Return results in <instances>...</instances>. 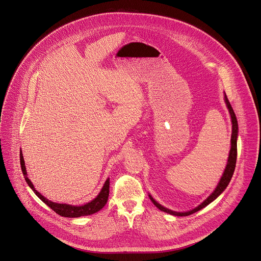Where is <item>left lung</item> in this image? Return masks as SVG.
<instances>
[{"label": "left lung", "mask_w": 261, "mask_h": 261, "mask_svg": "<svg viewBox=\"0 0 261 261\" xmlns=\"http://www.w3.org/2000/svg\"><path fill=\"white\" fill-rule=\"evenodd\" d=\"M225 101L227 103V107H228V110L230 112V115H231V120H232V136H231V149H230V153H229V158H228V163H227V166H226V169L224 171V174L222 176V178H220V181L217 185V187L215 188V190L212 192V194L209 195V197L207 199H205L204 202L200 204L199 206H197L196 208H194L193 210L191 211H188V212H175V211H171L163 206L160 205L159 203H156L155 200L149 195L151 202L153 203V205L159 208L161 211H164V212H167L169 214H172V215H176V216H187V215H190V214H193L195 212H197L198 210L203 209L204 207H206L207 205H209L211 202H213V200L222 193L226 188L227 186L229 185L231 178H232V175L234 173V169H235V165H236V158H237V135H238V124H237V120H236V116L234 114V111L229 102V100L227 98V96L225 95Z\"/></svg>", "instance_id": "obj_1"}]
</instances>
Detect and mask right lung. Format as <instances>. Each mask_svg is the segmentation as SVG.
I'll return each mask as SVG.
<instances>
[{
    "label": "right lung",
    "mask_w": 261,
    "mask_h": 261,
    "mask_svg": "<svg viewBox=\"0 0 261 261\" xmlns=\"http://www.w3.org/2000/svg\"><path fill=\"white\" fill-rule=\"evenodd\" d=\"M19 161H21V167H22V171L24 174V177L26 179L27 184L29 185V187L34 191V193L41 198L43 202L49 206L54 212H56L57 214H59L61 216H65V217H79V216H85V215H91L93 213L98 212L100 209H102L109 198V193H110V178H108L101 191L97 195L96 198H94L92 202L84 205V206H72V205H67V204H57V203H53L51 200H48L46 197H44L41 193L37 192L34 189V186L32 185L31 181L27 176V172H26V167H25V162H24V158L22 154V151L19 152Z\"/></svg>",
    "instance_id": "1"
}]
</instances>
